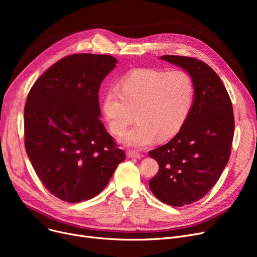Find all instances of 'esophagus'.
<instances>
[{"label":"esophagus","instance_id":"obj_1","mask_svg":"<svg viewBox=\"0 0 257 257\" xmlns=\"http://www.w3.org/2000/svg\"><path fill=\"white\" fill-rule=\"evenodd\" d=\"M127 155H128V157H130V158H141V157H142V154H141V153H139L138 151H134V150H129V151L127 152Z\"/></svg>","mask_w":257,"mask_h":257}]
</instances>
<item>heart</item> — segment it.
Listing matches in <instances>:
<instances>
[{
  "label": "heart",
  "instance_id": "1",
  "mask_svg": "<svg viewBox=\"0 0 257 257\" xmlns=\"http://www.w3.org/2000/svg\"><path fill=\"white\" fill-rule=\"evenodd\" d=\"M194 99L192 77L181 70L139 69L128 73L117 89L106 91L102 111L110 131L123 134L121 143L136 148L149 146L176 134L191 111Z\"/></svg>",
  "mask_w": 257,
  "mask_h": 257
}]
</instances>
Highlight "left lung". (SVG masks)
<instances>
[{
  "label": "left lung",
  "mask_w": 257,
  "mask_h": 257,
  "mask_svg": "<svg viewBox=\"0 0 257 257\" xmlns=\"http://www.w3.org/2000/svg\"><path fill=\"white\" fill-rule=\"evenodd\" d=\"M160 59L181 67L194 83L191 111L179 132L149 152L159 165L149 182L151 192L164 203L180 207L204 197L219 180L230 157L233 109L222 80L205 62L174 55Z\"/></svg>",
  "instance_id": "left-lung-1"
}]
</instances>
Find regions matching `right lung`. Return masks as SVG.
Instances as JSON below:
<instances>
[{
	"mask_svg": "<svg viewBox=\"0 0 257 257\" xmlns=\"http://www.w3.org/2000/svg\"><path fill=\"white\" fill-rule=\"evenodd\" d=\"M116 63L110 55L66 56L37 79L27 97V154L47 190L70 203L100 194L126 158L100 119L98 92Z\"/></svg>",
	"mask_w": 257,
	"mask_h": 257,
	"instance_id": "obj_1",
	"label": "right lung"
}]
</instances>
